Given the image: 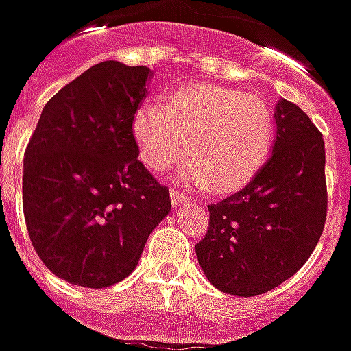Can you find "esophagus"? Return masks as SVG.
<instances>
[{
    "label": "esophagus",
    "mask_w": 351,
    "mask_h": 351,
    "mask_svg": "<svg viewBox=\"0 0 351 351\" xmlns=\"http://www.w3.org/2000/svg\"><path fill=\"white\" fill-rule=\"evenodd\" d=\"M170 199H171V204L173 206H180V204H183V202H187V197L181 193V191H176V189H171L170 191Z\"/></svg>",
    "instance_id": "esophagus-1"
}]
</instances>
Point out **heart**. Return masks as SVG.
Segmentation results:
<instances>
[{"label":"heart","mask_w":351,"mask_h":351,"mask_svg":"<svg viewBox=\"0 0 351 351\" xmlns=\"http://www.w3.org/2000/svg\"><path fill=\"white\" fill-rule=\"evenodd\" d=\"M132 132L141 160L164 171L185 154L180 180L233 193L256 176L271 145L273 120L265 101L212 84H191L164 103L145 101Z\"/></svg>","instance_id":"obj_1"}]
</instances>
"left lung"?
Wrapping results in <instances>:
<instances>
[{"mask_svg": "<svg viewBox=\"0 0 351 351\" xmlns=\"http://www.w3.org/2000/svg\"><path fill=\"white\" fill-rule=\"evenodd\" d=\"M275 124L269 160L245 189L208 206L210 227L195 246L208 281L231 296H258L292 277L327 219L323 135L287 99Z\"/></svg>", "mask_w": 351, "mask_h": 351, "instance_id": "left-lung-1", "label": "left lung"}]
</instances>
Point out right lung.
I'll return each mask as SVG.
<instances>
[{"instance_id":"1","label":"right lung","mask_w":351,"mask_h":351,"mask_svg":"<svg viewBox=\"0 0 351 351\" xmlns=\"http://www.w3.org/2000/svg\"><path fill=\"white\" fill-rule=\"evenodd\" d=\"M147 66L105 60L43 106L24 152L23 208L34 250L70 285L125 279L170 214L168 187L139 160L132 132Z\"/></svg>"}]
</instances>
